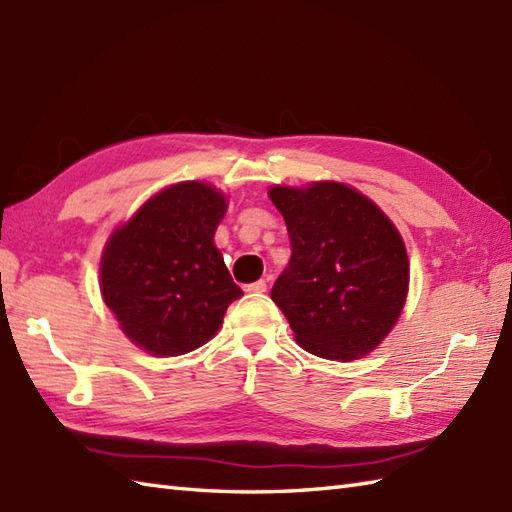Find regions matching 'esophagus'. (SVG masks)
I'll return each instance as SVG.
<instances>
[{
	"label": "esophagus",
	"mask_w": 512,
	"mask_h": 512,
	"mask_svg": "<svg viewBox=\"0 0 512 512\" xmlns=\"http://www.w3.org/2000/svg\"><path fill=\"white\" fill-rule=\"evenodd\" d=\"M247 293H265L267 291V282L265 280H258V282H252L245 286Z\"/></svg>",
	"instance_id": "obj_1"
}]
</instances>
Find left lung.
<instances>
[{
	"mask_svg": "<svg viewBox=\"0 0 512 512\" xmlns=\"http://www.w3.org/2000/svg\"><path fill=\"white\" fill-rule=\"evenodd\" d=\"M269 197L291 239L289 267L271 299L295 341L341 363L367 356L406 304L410 271L400 232L369 197L341 182L271 186Z\"/></svg>",
	"mask_w": 512,
	"mask_h": 512,
	"instance_id": "obj_1",
	"label": "left lung"
}]
</instances>
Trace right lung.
I'll use <instances>...</instances> for the list:
<instances>
[{
  "label": "right lung",
  "instance_id": "add662e5",
  "mask_svg": "<svg viewBox=\"0 0 512 512\" xmlns=\"http://www.w3.org/2000/svg\"><path fill=\"white\" fill-rule=\"evenodd\" d=\"M226 195L180 182L149 197L110 234L99 280L123 334L154 356L202 347L243 295L215 245Z\"/></svg>",
  "mask_w": 512,
  "mask_h": 512
}]
</instances>
